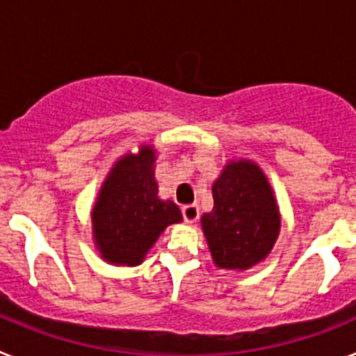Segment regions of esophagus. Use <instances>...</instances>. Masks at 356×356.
Returning <instances> with one entry per match:
<instances>
[{"mask_svg": "<svg viewBox=\"0 0 356 356\" xmlns=\"http://www.w3.org/2000/svg\"><path fill=\"white\" fill-rule=\"evenodd\" d=\"M181 213H184L185 222H188V225H194L197 219V216H200V209H197V205H185V207H181Z\"/></svg>", "mask_w": 356, "mask_h": 356, "instance_id": "1", "label": "esophagus"}]
</instances>
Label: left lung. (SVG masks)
I'll use <instances>...</instances> for the list:
<instances>
[{
    "label": "left lung",
    "instance_id": "8db88e82",
    "mask_svg": "<svg viewBox=\"0 0 356 356\" xmlns=\"http://www.w3.org/2000/svg\"><path fill=\"white\" fill-rule=\"evenodd\" d=\"M213 209L201 216L219 269L246 271L267 259L282 228L278 201L259 163L229 160L212 185Z\"/></svg>",
    "mask_w": 356,
    "mask_h": 356
}]
</instances>
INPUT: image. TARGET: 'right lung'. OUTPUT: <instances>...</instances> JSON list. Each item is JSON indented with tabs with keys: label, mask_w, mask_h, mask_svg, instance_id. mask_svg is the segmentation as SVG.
<instances>
[{
	"label": "right lung",
	"mask_w": 356,
	"mask_h": 356,
	"mask_svg": "<svg viewBox=\"0 0 356 356\" xmlns=\"http://www.w3.org/2000/svg\"><path fill=\"white\" fill-rule=\"evenodd\" d=\"M155 162V147L143 144L137 153L118 159L97 193L92 241L112 266H139L163 229L184 221L175 201L159 197Z\"/></svg>",
	"instance_id": "obj_1"
}]
</instances>
